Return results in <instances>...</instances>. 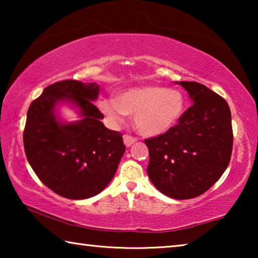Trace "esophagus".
I'll return each mask as SVG.
<instances>
[{"label":"esophagus","instance_id":"obj_1","mask_svg":"<svg viewBox=\"0 0 258 258\" xmlns=\"http://www.w3.org/2000/svg\"><path fill=\"white\" fill-rule=\"evenodd\" d=\"M123 140H124V145H125L126 147H131V146L133 145L134 142H137V141H138V139H137V138L131 137V135H124V137H123Z\"/></svg>","mask_w":258,"mask_h":258}]
</instances>
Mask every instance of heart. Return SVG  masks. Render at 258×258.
<instances>
[{
    "mask_svg": "<svg viewBox=\"0 0 258 258\" xmlns=\"http://www.w3.org/2000/svg\"><path fill=\"white\" fill-rule=\"evenodd\" d=\"M99 109L113 125L133 115L134 126L146 137H157L171 130L184 111V97L178 90L160 85H142L102 99Z\"/></svg>",
    "mask_w": 258,
    "mask_h": 258,
    "instance_id": "obj_1",
    "label": "heart"
}]
</instances>
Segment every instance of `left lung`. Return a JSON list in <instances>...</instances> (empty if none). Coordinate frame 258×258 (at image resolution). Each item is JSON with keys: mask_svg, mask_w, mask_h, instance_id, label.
Returning a JSON list of instances; mask_svg holds the SVG:
<instances>
[{"mask_svg": "<svg viewBox=\"0 0 258 258\" xmlns=\"http://www.w3.org/2000/svg\"><path fill=\"white\" fill-rule=\"evenodd\" d=\"M189 94L192 106L177 125L146 140L147 173L161 194L174 199L203 195L228 167L233 134L228 102L197 82H176Z\"/></svg>", "mask_w": 258, "mask_h": 258, "instance_id": "left-lung-1", "label": "left lung"}]
</instances>
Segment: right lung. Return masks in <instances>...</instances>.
<instances>
[{"mask_svg":"<svg viewBox=\"0 0 258 258\" xmlns=\"http://www.w3.org/2000/svg\"><path fill=\"white\" fill-rule=\"evenodd\" d=\"M95 83L61 81L47 86L27 111L24 147L38 178L61 197L87 199L100 194L115 176L125 152L119 132L103 125L94 106ZM78 110L80 119L66 122L60 104Z\"/></svg>","mask_w":258,"mask_h":258,"instance_id":"right-lung-1","label":"right lung"}]
</instances>
